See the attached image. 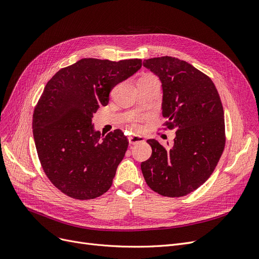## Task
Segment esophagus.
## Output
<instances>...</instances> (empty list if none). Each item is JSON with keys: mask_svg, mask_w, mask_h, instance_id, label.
Wrapping results in <instances>:
<instances>
[{"mask_svg": "<svg viewBox=\"0 0 259 259\" xmlns=\"http://www.w3.org/2000/svg\"><path fill=\"white\" fill-rule=\"evenodd\" d=\"M143 141H144L143 137H141V136H136V135H133V136H130V137H128V142H130V144H136V143L143 142Z\"/></svg>", "mask_w": 259, "mask_h": 259, "instance_id": "34e87169", "label": "esophagus"}]
</instances>
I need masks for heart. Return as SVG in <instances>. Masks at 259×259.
I'll return each instance as SVG.
<instances>
[{
	"mask_svg": "<svg viewBox=\"0 0 259 259\" xmlns=\"http://www.w3.org/2000/svg\"><path fill=\"white\" fill-rule=\"evenodd\" d=\"M150 78H156V77L153 76V75H150V73H147V75H144V76L141 77L140 79H150ZM141 121H142V119H141L140 117H134V118L132 119V125H133V127H134L135 131H140V130L142 128V126H141V124H140Z\"/></svg>",
	"mask_w": 259,
	"mask_h": 259,
	"instance_id": "heart-1",
	"label": "heart"
}]
</instances>
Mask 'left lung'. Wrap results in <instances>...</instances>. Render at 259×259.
<instances>
[{
	"label": "left lung",
	"instance_id": "1",
	"mask_svg": "<svg viewBox=\"0 0 259 259\" xmlns=\"http://www.w3.org/2000/svg\"><path fill=\"white\" fill-rule=\"evenodd\" d=\"M143 66L162 83L163 125L176 130V137L171 147L147 140L152 156L141 163L142 174L154 192L186 196L212 175L225 150L223 103L210 77L186 61L165 56Z\"/></svg>",
	"mask_w": 259,
	"mask_h": 259
}]
</instances>
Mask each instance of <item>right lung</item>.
<instances>
[{
	"label": "right lung",
	"mask_w": 259,
	"mask_h": 259,
	"mask_svg": "<svg viewBox=\"0 0 259 259\" xmlns=\"http://www.w3.org/2000/svg\"><path fill=\"white\" fill-rule=\"evenodd\" d=\"M141 65L140 59L85 58L47 82L33 110L32 133L44 173L63 194L88 200L112 187L128 140L120 130L102 138L92 119L108 104L110 91Z\"/></svg>",
	"instance_id": "1"
}]
</instances>
